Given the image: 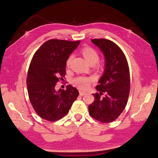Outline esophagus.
Wrapping results in <instances>:
<instances>
[{"mask_svg":"<svg viewBox=\"0 0 158 158\" xmlns=\"http://www.w3.org/2000/svg\"><path fill=\"white\" fill-rule=\"evenodd\" d=\"M86 94V93L84 92H82V91H80V95H82V96H83V95Z\"/></svg>","mask_w":158,"mask_h":158,"instance_id":"obj_1","label":"esophagus"}]
</instances>
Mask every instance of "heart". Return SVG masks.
<instances>
[{"label": "heart", "instance_id": "obj_1", "mask_svg": "<svg viewBox=\"0 0 158 158\" xmlns=\"http://www.w3.org/2000/svg\"><path fill=\"white\" fill-rule=\"evenodd\" d=\"M82 53L85 60H86L89 64H96L99 60V55L97 51L94 50V49L91 48V47H84L82 50ZM72 59H73V55H71L69 56L67 60H66V66H70ZM92 80V78H91L84 77V76H79V77L76 78L73 80V83L74 85L77 86L80 89H86L89 87Z\"/></svg>", "mask_w": 158, "mask_h": 158}]
</instances>
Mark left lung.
<instances>
[{"label":"left lung","instance_id":"1","mask_svg":"<svg viewBox=\"0 0 158 158\" xmlns=\"http://www.w3.org/2000/svg\"><path fill=\"white\" fill-rule=\"evenodd\" d=\"M102 52L105 68L89 105L90 115L102 123L115 120L125 109L130 92V72L126 56L120 47L106 39L91 40ZM104 94L102 98L101 95Z\"/></svg>","mask_w":158,"mask_h":158}]
</instances>
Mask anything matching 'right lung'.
Wrapping results in <instances>:
<instances>
[{"mask_svg":"<svg viewBox=\"0 0 158 158\" xmlns=\"http://www.w3.org/2000/svg\"><path fill=\"white\" fill-rule=\"evenodd\" d=\"M80 42L49 40L31 59L27 76L28 95L37 114L45 120L55 121L64 117L78 96V89L71 85L66 90L55 88L64 78L66 60Z\"/></svg>","mask_w":158,"mask_h":158,"instance_id":"right-lung-1","label":"right lung"}]
</instances>
